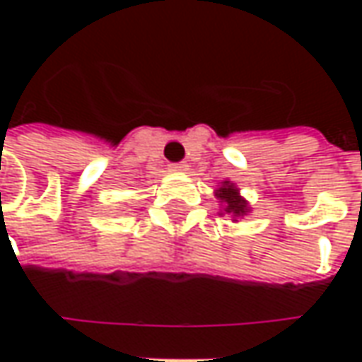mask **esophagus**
Wrapping results in <instances>:
<instances>
[{"instance_id":"obj_1","label":"esophagus","mask_w":362,"mask_h":362,"mask_svg":"<svg viewBox=\"0 0 362 362\" xmlns=\"http://www.w3.org/2000/svg\"><path fill=\"white\" fill-rule=\"evenodd\" d=\"M173 173H184V170H188V165L186 163H174V165L168 166Z\"/></svg>"}]
</instances>
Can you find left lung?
Returning <instances> with one entry per match:
<instances>
[{
    "mask_svg": "<svg viewBox=\"0 0 362 362\" xmlns=\"http://www.w3.org/2000/svg\"><path fill=\"white\" fill-rule=\"evenodd\" d=\"M215 196L219 197L221 204H223V211L230 213L233 219H238V217H244L250 213V207H248V202L244 199L240 194H238V188H236L233 182H221V188L215 192Z\"/></svg>",
    "mask_w": 362,
    "mask_h": 362,
    "instance_id": "8db88e82",
    "label": "left lung"
}]
</instances>
